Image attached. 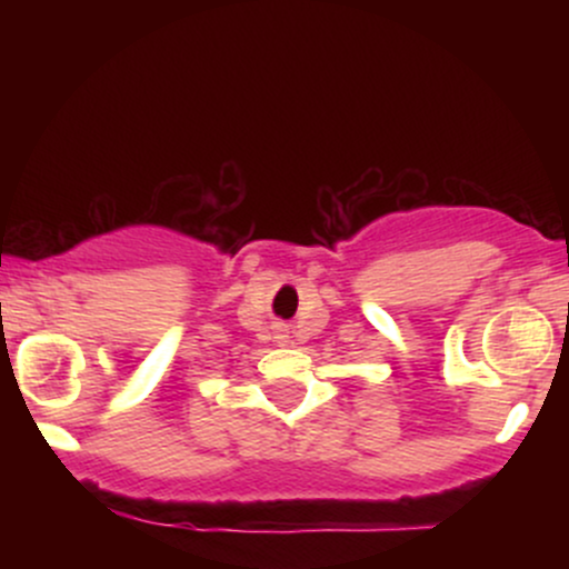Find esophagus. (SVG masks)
Instances as JSON below:
<instances>
[{"label": "esophagus", "mask_w": 569, "mask_h": 569, "mask_svg": "<svg viewBox=\"0 0 569 569\" xmlns=\"http://www.w3.org/2000/svg\"><path fill=\"white\" fill-rule=\"evenodd\" d=\"M286 337H289V335H286V331H283V329H280V331H278V337H276V339H278V342H286Z\"/></svg>", "instance_id": "1"}]
</instances>
